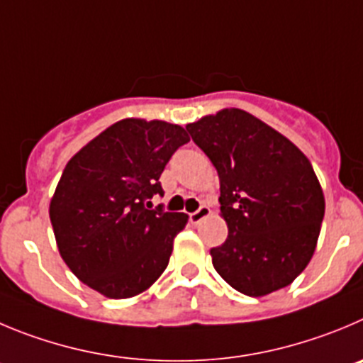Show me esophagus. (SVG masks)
Returning <instances> with one entry per match:
<instances>
[{
    "label": "esophagus",
    "instance_id": "obj_1",
    "mask_svg": "<svg viewBox=\"0 0 363 363\" xmlns=\"http://www.w3.org/2000/svg\"><path fill=\"white\" fill-rule=\"evenodd\" d=\"M209 215H211V209H209V206L202 204L197 211L189 213V220H191V223H199L201 220H204L206 216H209Z\"/></svg>",
    "mask_w": 363,
    "mask_h": 363
}]
</instances>
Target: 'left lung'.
Here are the masks:
<instances>
[{"label": "left lung", "instance_id": "left-lung-1", "mask_svg": "<svg viewBox=\"0 0 363 363\" xmlns=\"http://www.w3.org/2000/svg\"><path fill=\"white\" fill-rule=\"evenodd\" d=\"M218 172L229 235L211 249L233 289L262 297L289 286L310 263L324 218V193L306 155L242 109L186 125Z\"/></svg>", "mask_w": 363, "mask_h": 363}]
</instances>
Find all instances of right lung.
Masks as SVG:
<instances>
[{"label":"right lung","mask_w":363,"mask_h":363,"mask_svg":"<svg viewBox=\"0 0 363 363\" xmlns=\"http://www.w3.org/2000/svg\"><path fill=\"white\" fill-rule=\"evenodd\" d=\"M189 138L179 125L127 118L67 161L50 220L71 272L111 299L150 289L164 272L184 213L150 209L166 162Z\"/></svg>","instance_id":"add662e5"}]
</instances>
